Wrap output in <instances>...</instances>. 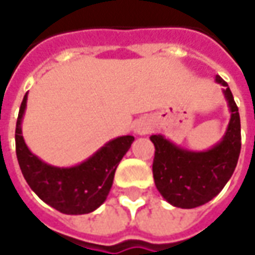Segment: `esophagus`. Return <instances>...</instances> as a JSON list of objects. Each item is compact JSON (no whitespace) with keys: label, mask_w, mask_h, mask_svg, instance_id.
I'll list each match as a JSON object with an SVG mask.
<instances>
[{"label":"esophagus","mask_w":255,"mask_h":255,"mask_svg":"<svg viewBox=\"0 0 255 255\" xmlns=\"http://www.w3.org/2000/svg\"><path fill=\"white\" fill-rule=\"evenodd\" d=\"M135 132L139 133V135H144V133L149 132V126L144 124V123H139L136 128H135Z\"/></svg>","instance_id":"esophagus-1"}]
</instances>
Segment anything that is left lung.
Here are the masks:
<instances>
[{"instance_id": "obj_1", "label": "left lung", "mask_w": 255, "mask_h": 255, "mask_svg": "<svg viewBox=\"0 0 255 255\" xmlns=\"http://www.w3.org/2000/svg\"><path fill=\"white\" fill-rule=\"evenodd\" d=\"M230 106L231 119L225 135L206 151H190L162 135H151L154 143L153 176L157 190L168 202L182 209L205 205L219 194L235 171L241 154V117L228 84L220 76Z\"/></svg>"}]
</instances>
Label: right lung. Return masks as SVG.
Listing matches in <instances>:
<instances>
[{"label": "right lung", "mask_w": 255, "mask_h": 255, "mask_svg": "<svg viewBox=\"0 0 255 255\" xmlns=\"http://www.w3.org/2000/svg\"><path fill=\"white\" fill-rule=\"evenodd\" d=\"M27 94L20 105L16 123V155L20 169L31 190L47 205L64 214H86L105 202L113 184L115 172L131 147L133 136H119L104 144L95 154L79 165L58 168L32 154L21 135V119Z\"/></svg>", "instance_id": "right-lung-1"}]
</instances>
